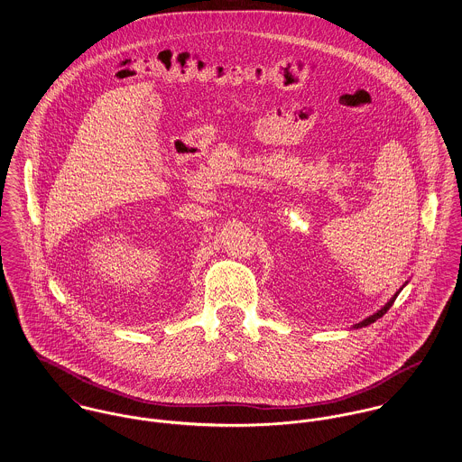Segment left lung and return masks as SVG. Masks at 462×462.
Listing matches in <instances>:
<instances>
[{
    "mask_svg": "<svg viewBox=\"0 0 462 462\" xmlns=\"http://www.w3.org/2000/svg\"><path fill=\"white\" fill-rule=\"evenodd\" d=\"M399 291H401V290H399ZM399 291H397V293L392 296V300H390V301H388V303H386V305H384V307H383L381 310H378V312H376V314H373V316H369V318H367V319H364L362 323L355 325V328H362V327H367V325L374 323V321H376V319H379V318H383V316L386 314V310H388V309H390V307L393 305V301H395V298H397V294H399Z\"/></svg>",
    "mask_w": 462,
    "mask_h": 462,
    "instance_id": "obj_1",
    "label": "left lung"
}]
</instances>
